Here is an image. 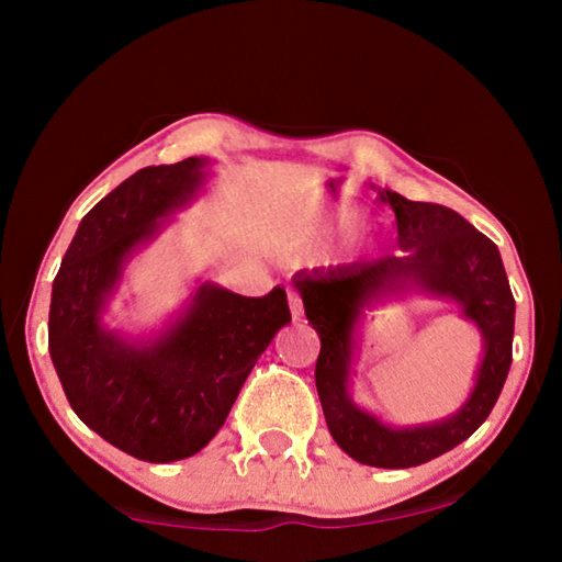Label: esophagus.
Returning a JSON list of instances; mask_svg holds the SVG:
<instances>
[{
  "instance_id": "esophagus-1",
  "label": "esophagus",
  "mask_w": 562,
  "mask_h": 562,
  "mask_svg": "<svg viewBox=\"0 0 562 562\" xmlns=\"http://www.w3.org/2000/svg\"><path fill=\"white\" fill-rule=\"evenodd\" d=\"M288 300H290V312H292V319H300L302 317V300L297 292H288Z\"/></svg>"
}]
</instances>
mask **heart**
I'll return each mask as SVG.
<instances>
[{"label":"heart","mask_w":562,"mask_h":562,"mask_svg":"<svg viewBox=\"0 0 562 562\" xmlns=\"http://www.w3.org/2000/svg\"><path fill=\"white\" fill-rule=\"evenodd\" d=\"M355 223V213L351 211H339L337 217H329L325 215V211H319V207H312V211H304V225L312 227V231H327L329 225H337V227H347Z\"/></svg>","instance_id":"heart-1"}]
</instances>
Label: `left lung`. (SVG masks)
Returning <instances> with one entry per match:
<instances>
[{"label": "left lung", "mask_w": 562, "mask_h": 562, "mask_svg": "<svg viewBox=\"0 0 562 562\" xmlns=\"http://www.w3.org/2000/svg\"><path fill=\"white\" fill-rule=\"evenodd\" d=\"M392 207L398 255L292 278L322 349L315 384L331 439L351 459L376 469H412L436 459L486 422L506 384L513 359L516 300L498 247L451 207L406 201L379 190ZM406 291L449 299L482 331L484 357L472 394L456 415L431 425L392 427L353 404L348 394L353 329L360 310Z\"/></svg>", "instance_id": "obj_1"}]
</instances>
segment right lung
<instances>
[{"label":"right lung","mask_w":562,"mask_h":562,"mask_svg":"<svg viewBox=\"0 0 562 562\" xmlns=\"http://www.w3.org/2000/svg\"><path fill=\"white\" fill-rule=\"evenodd\" d=\"M207 158L148 166L83 215L52 288L49 355L71 408L133 459H188L221 431L290 307L284 290L243 297L203 282L173 322L146 339L103 315L128 260L201 193Z\"/></svg>","instance_id":"right-lung-1"}]
</instances>
